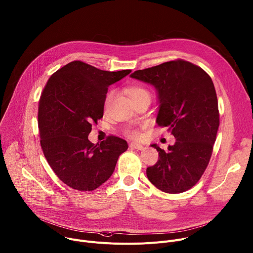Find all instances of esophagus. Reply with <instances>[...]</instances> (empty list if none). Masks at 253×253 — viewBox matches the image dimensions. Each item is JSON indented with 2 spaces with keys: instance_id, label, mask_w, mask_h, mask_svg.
Instances as JSON below:
<instances>
[{
  "instance_id": "34e87169",
  "label": "esophagus",
  "mask_w": 253,
  "mask_h": 253,
  "mask_svg": "<svg viewBox=\"0 0 253 253\" xmlns=\"http://www.w3.org/2000/svg\"><path fill=\"white\" fill-rule=\"evenodd\" d=\"M129 146H130L131 148H133V149H137V150H142V149H144V146H143V145H141V144L136 143V142H132V143H130V144H129Z\"/></svg>"
}]
</instances>
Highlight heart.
<instances>
[{"label": "heart", "mask_w": 253, "mask_h": 253, "mask_svg": "<svg viewBox=\"0 0 253 253\" xmlns=\"http://www.w3.org/2000/svg\"><path fill=\"white\" fill-rule=\"evenodd\" d=\"M127 93L128 95L130 96V98L134 97V96H137V95H141V94H148V92L142 88V87H139V86H133V87H130L128 90H127ZM112 98V94L110 93L109 95L107 96L106 98V101H105V105H107L108 103H109L110 99ZM126 134L128 137L130 138H133V139H137L140 137V132L137 130V129H133V128H129L127 131H126Z\"/></svg>", "instance_id": "1"}]
</instances>
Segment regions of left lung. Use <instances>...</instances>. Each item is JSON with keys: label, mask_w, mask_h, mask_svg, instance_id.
Instances as JSON below:
<instances>
[{"label": "left lung", "mask_w": 253, "mask_h": 253, "mask_svg": "<svg viewBox=\"0 0 253 253\" xmlns=\"http://www.w3.org/2000/svg\"><path fill=\"white\" fill-rule=\"evenodd\" d=\"M155 87L158 97L156 123L175 137L157 163L146 170L149 181L166 193L193 187L205 171L219 127L218 102L213 82L200 67L175 60L135 71L130 75Z\"/></svg>", "instance_id": "obj_1"}]
</instances>
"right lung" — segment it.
I'll return each instance as SVG.
<instances>
[{
  "label": "right lung",
  "mask_w": 253,
  "mask_h": 253,
  "mask_svg": "<svg viewBox=\"0 0 253 253\" xmlns=\"http://www.w3.org/2000/svg\"><path fill=\"white\" fill-rule=\"evenodd\" d=\"M131 70L103 71L73 61L50 77L39 102L38 125L44 155L61 181L71 188L92 191L113 174L125 140L109 136L89 141L92 123L103 117L108 87Z\"/></svg>",
  "instance_id": "1"
}]
</instances>
